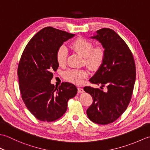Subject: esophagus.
<instances>
[{
  "label": "esophagus",
  "instance_id": "34e87169",
  "mask_svg": "<svg viewBox=\"0 0 150 150\" xmlns=\"http://www.w3.org/2000/svg\"><path fill=\"white\" fill-rule=\"evenodd\" d=\"M77 90H78L79 93H83V92L84 91V90H83V88H77Z\"/></svg>",
  "mask_w": 150,
  "mask_h": 150
}]
</instances>
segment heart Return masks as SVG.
I'll use <instances>...</instances> for the list:
<instances>
[{"label": "heart", "mask_w": 150, "mask_h": 150, "mask_svg": "<svg viewBox=\"0 0 150 150\" xmlns=\"http://www.w3.org/2000/svg\"><path fill=\"white\" fill-rule=\"evenodd\" d=\"M70 47L75 52L84 57V62L91 70L99 69L104 62L106 50L104 47L98 44L93 46V42L91 40L83 37H79L70 44ZM68 50L65 46H60L56 53V60L60 66L66 64ZM86 69H69L64 73L67 81L75 84H81L84 79L88 76Z\"/></svg>", "instance_id": "obj_1"}]
</instances>
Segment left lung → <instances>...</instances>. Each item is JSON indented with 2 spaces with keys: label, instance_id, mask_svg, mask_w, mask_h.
Returning <instances> with one entry per match:
<instances>
[{
  "label": "left lung",
  "instance_id": "1",
  "mask_svg": "<svg viewBox=\"0 0 150 150\" xmlns=\"http://www.w3.org/2000/svg\"><path fill=\"white\" fill-rule=\"evenodd\" d=\"M91 38L99 41L106 55L103 65L90 81L101 85L100 88L106 86L107 90L84 88L93 98L86 113L92 122L106 125L115 121L128 108L136 78L135 64L129 47L113 30H98Z\"/></svg>",
  "mask_w": 150,
  "mask_h": 150
}]
</instances>
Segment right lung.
<instances>
[{
    "instance_id": "1",
    "label": "right lung",
    "mask_w": 150,
    "mask_h": 150,
    "mask_svg": "<svg viewBox=\"0 0 150 150\" xmlns=\"http://www.w3.org/2000/svg\"><path fill=\"white\" fill-rule=\"evenodd\" d=\"M74 35L46 27L31 38L22 54L17 69L21 97L28 110L41 121L59 119L66 111L68 100L77 93L71 83L62 82L56 88L50 82L59 68L57 50Z\"/></svg>"
}]
</instances>
